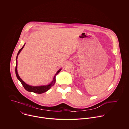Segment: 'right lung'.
I'll return each instance as SVG.
<instances>
[{
  "instance_id": "obj_1",
  "label": "right lung",
  "mask_w": 129,
  "mask_h": 129,
  "mask_svg": "<svg viewBox=\"0 0 129 129\" xmlns=\"http://www.w3.org/2000/svg\"><path fill=\"white\" fill-rule=\"evenodd\" d=\"M25 45V44L24 45V46L22 47V48L19 51L17 56V58H16V74L17 76V78L18 79V80L21 82V83H22V84L23 85V86L24 87V88H25V89L29 92H33L35 93H37V94H42L44 93L47 91H48L49 89H51V88L53 86V85L55 84V82H56V75L61 71V70H62V69H60L59 70H58L57 71V72H56V73L55 74L53 80L51 82H50L49 84L47 85H40V86H32V85H30L27 83H26L19 76L18 73V71H17V59H18V56L19 55V54L20 53V52H21V51L22 50V49L24 48V46Z\"/></svg>"
}]
</instances>
